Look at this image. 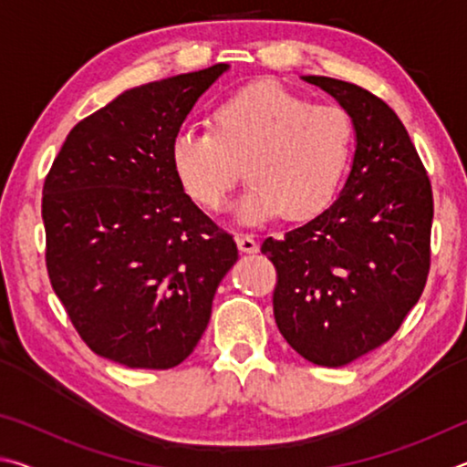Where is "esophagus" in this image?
Returning <instances> with one entry per match:
<instances>
[{"instance_id": "obj_1", "label": "esophagus", "mask_w": 467, "mask_h": 467, "mask_svg": "<svg viewBox=\"0 0 467 467\" xmlns=\"http://www.w3.org/2000/svg\"><path fill=\"white\" fill-rule=\"evenodd\" d=\"M236 244L243 253H257L259 243L253 239V234H236Z\"/></svg>"}]
</instances>
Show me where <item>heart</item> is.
Wrapping results in <instances>:
<instances>
[{
    "label": "heart",
    "instance_id": "1",
    "mask_svg": "<svg viewBox=\"0 0 467 467\" xmlns=\"http://www.w3.org/2000/svg\"><path fill=\"white\" fill-rule=\"evenodd\" d=\"M354 152V123L342 107L311 105L275 82L239 90L214 110L212 128H181L171 141L179 185L216 212L239 179L251 183L233 205L236 223L257 226L275 216L306 220L342 187Z\"/></svg>",
    "mask_w": 467,
    "mask_h": 467
}]
</instances>
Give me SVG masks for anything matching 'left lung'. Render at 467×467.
<instances>
[{
	"label": "left lung",
	"mask_w": 467,
	"mask_h": 467,
	"mask_svg": "<svg viewBox=\"0 0 467 467\" xmlns=\"http://www.w3.org/2000/svg\"><path fill=\"white\" fill-rule=\"evenodd\" d=\"M354 123L350 175L334 203L262 253L275 265L274 317L313 365L344 367L385 344L420 298L431 265L432 189L404 123L375 94L326 76Z\"/></svg>",
	"instance_id": "1"
}]
</instances>
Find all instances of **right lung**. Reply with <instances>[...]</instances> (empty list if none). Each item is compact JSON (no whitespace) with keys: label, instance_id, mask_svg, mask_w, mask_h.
<instances>
[{"label":"right lung","instance_id":"1","mask_svg":"<svg viewBox=\"0 0 467 467\" xmlns=\"http://www.w3.org/2000/svg\"><path fill=\"white\" fill-rule=\"evenodd\" d=\"M228 67L121 92L67 133L45 179L51 286L102 358L130 368L183 362L239 259L171 164L172 136Z\"/></svg>","mask_w":467,"mask_h":467}]
</instances>
